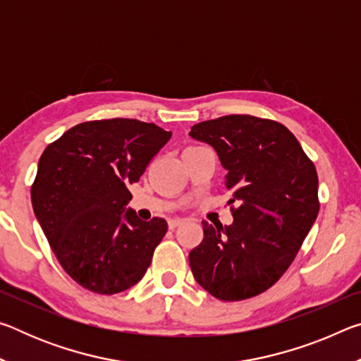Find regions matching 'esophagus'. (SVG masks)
Returning a JSON list of instances; mask_svg holds the SVG:
<instances>
[{
    "mask_svg": "<svg viewBox=\"0 0 361 361\" xmlns=\"http://www.w3.org/2000/svg\"><path fill=\"white\" fill-rule=\"evenodd\" d=\"M180 224H183V219L181 218H173V219H170V221H169V228L175 229V228H178Z\"/></svg>",
    "mask_w": 361,
    "mask_h": 361,
    "instance_id": "1",
    "label": "esophagus"
}]
</instances>
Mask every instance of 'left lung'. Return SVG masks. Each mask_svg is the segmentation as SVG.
<instances>
[{
    "label": "left lung",
    "instance_id": "1",
    "mask_svg": "<svg viewBox=\"0 0 361 361\" xmlns=\"http://www.w3.org/2000/svg\"><path fill=\"white\" fill-rule=\"evenodd\" d=\"M209 143L240 205L229 226L202 221L204 240L189 253L192 276L221 301L261 295L290 267L319 215V176L296 137L280 122L231 114L189 132Z\"/></svg>",
    "mask_w": 361,
    "mask_h": 361
}]
</instances>
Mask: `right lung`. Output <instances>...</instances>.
Listing matches in <instances>:
<instances>
[{
	"instance_id": "obj_1",
	"label": "right lung",
	"mask_w": 361,
	"mask_h": 361,
	"mask_svg": "<svg viewBox=\"0 0 361 361\" xmlns=\"http://www.w3.org/2000/svg\"><path fill=\"white\" fill-rule=\"evenodd\" d=\"M172 132L137 119L89 121L51 143L38 162L32 204L65 272L99 295L143 279L167 221L127 209L133 185Z\"/></svg>"
}]
</instances>
